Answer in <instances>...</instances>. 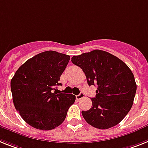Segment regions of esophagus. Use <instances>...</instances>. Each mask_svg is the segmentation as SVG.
I'll use <instances>...</instances> for the list:
<instances>
[{"label":"esophagus","instance_id":"34e87169","mask_svg":"<svg viewBox=\"0 0 148 148\" xmlns=\"http://www.w3.org/2000/svg\"><path fill=\"white\" fill-rule=\"evenodd\" d=\"M84 97H85V95H84V93H83V92H81V93L79 94V95H78L75 96V97H76V100H78V101L81 100V99L83 98Z\"/></svg>","mask_w":148,"mask_h":148}]
</instances>
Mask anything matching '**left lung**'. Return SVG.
I'll use <instances>...</instances> for the list:
<instances>
[{
	"mask_svg": "<svg viewBox=\"0 0 148 148\" xmlns=\"http://www.w3.org/2000/svg\"><path fill=\"white\" fill-rule=\"evenodd\" d=\"M82 69L88 85H97L92 107L82 111L84 119L95 128L107 129L119 124L133 104L137 85L123 61L107 51L95 50L72 57Z\"/></svg>",
	"mask_w": 148,
	"mask_h": 148,
	"instance_id": "1",
	"label": "left lung"
}]
</instances>
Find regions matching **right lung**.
<instances>
[{
	"label": "right lung",
	"instance_id": "right-lung-1",
	"mask_svg": "<svg viewBox=\"0 0 148 148\" xmlns=\"http://www.w3.org/2000/svg\"><path fill=\"white\" fill-rule=\"evenodd\" d=\"M69 59V55L45 51L23 63L11 79L16 110L35 129L47 131L59 126L75 102V95L57 94L55 88L61 85L60 77Z\"/></svg>",
	"mask_w": 148,
	"mask_h": 148
}]
</instances>
